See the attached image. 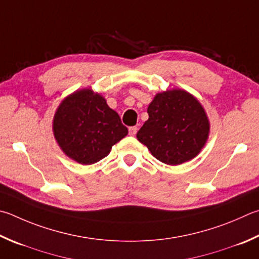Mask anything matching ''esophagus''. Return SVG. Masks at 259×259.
<instances>
[{"mask_svg":"<svg viewBox=\"0 0 259 259\" xmlns=\"http://www.w3.org/2000/svg\"><path fill=\"white\" fill-rule=\"evenodd\" d=\"M137 131H138L137 126H130V128H129V135L130 136H135L136 134H137Z\"/></svg>","mask_w":259,"mask_h":259,"instance_id":"34e87169","label":"esophagus"}]
</instances>
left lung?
Listing matches in <instances>:
<instances>
[{"instance_id": "left-lung-1", "label": "left lung", "mask_w": 259, "mask_h": 259, "mask_svg": "<svg viewBox=\"0 0 259 259\" xmlns=\"http://www.w3.org/2000/svg\"><path fill=\"white\" fill-rule=\"evenodd\" d=\"M148 120L137 133L155 158L179 165L198 155L207 140L209 122L200 103L181 89L157 94L150 103Z\"/></svg>"}]
</instances>
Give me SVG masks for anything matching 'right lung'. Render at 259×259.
Wrapping results in <instances>:
<instances>
[{"mask_svg":"<svg viewBox=\"0 0 259 259\" xmlns=\"http://www.w3.org/2000/svg\"><path fill=\"white\" fill-rule=\"evenodd\" d=\"M53 131L63 152L83 165L106 157L112 146L128 135L119 114L92 89L73 93L61 103Z\"/></svg>","mask_w":259,"mask_h":259,"instance_id":"1","label":"right lung"}]
</instances>
